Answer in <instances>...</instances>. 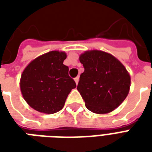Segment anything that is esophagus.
<instances>
[{
  "instance_id": "esophagus-1",
  "label": "esophagus",
  "mask_w": 152,
  "mask_h": 152,
  "mask_svg": "<svg viewBox=\"0 0 152 152\" xmlns=\"http://www.w3.org/2000/svg\"><path fill=\"white\" fill-rule=\"evenodd\" d=\"M79 79H80V77L79 76H76V78H75V81H76V85H77V84H78V82H79Z\"/></svg>"
}]
</instances>
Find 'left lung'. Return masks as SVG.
Returning a JSON list of instances; mask_svg holds the SVG:
<instances>
[{
  "instance_id": "1",
  "label": "left lung",
  "mask_w": 152,
  "mask_h": 152,
  "mask_svg": "<svg viewBox=\"0 0 152 152\" xmlns=\"http://www.w3.org/2000/svg\"><path fill=\"white\" fill-rule=\"evenodd\" d=\"M85 68L77 89L90 112L106 114L124 102L130 88V76L114 56L101 50L80 54Z\"/></svg>"
}]
</instances>
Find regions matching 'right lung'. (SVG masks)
I'll list each match as a JSON object with an SVG mask.
<instances>
[{
	"label": "right lung",
	"instance_id": "1",
	"mask_svg": "<svg viewBox=\"0 0 152 152\" xmlns=\"http://www.w3.org/2000/svg\"><path fill=\"white\" fill-rule=\"evenodd\" d=\"M64 52L50 51L28 64L20 79L22 94L28 105L37 112L53 114L59 112L67 96L76 87L63 64Z\"/></svg>",
	"mask_w": 152,
	"mask_h": 152
}]
</instances>
